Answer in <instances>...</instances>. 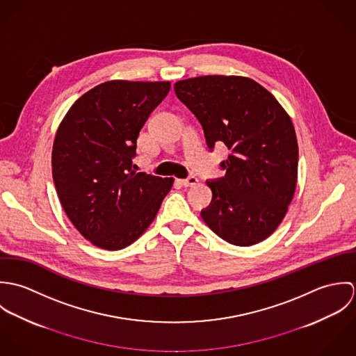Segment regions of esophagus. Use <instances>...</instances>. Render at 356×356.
<instances>
[{"label": "esophagus", "mask_w": 356, "mask_h": 356, "mask_svg": "<svg viewBox=\"0 0 356 356\" xmlns=\"http://www.w3.org/2000/svg\"><path fill=\"white\" fill-rule=\"evenodd\" d=\"M181 184L186 188H191V186H196L199 184V179L196 177H189L188 179H182Z\"/></svg>", "instance_id": "1"}]
</instances>
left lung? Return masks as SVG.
Masks as SVG:
<instances>
[{
  "mask_svg": "<svg viewBox=\"0 0 356 356\" xmlns=\"http://www.w3.org/2000/svg\"><path fill=\"white\" fill-rule=\"evenodd\" d=\"M177 97L202 123L209 149L223 143V178L207 182L205 225L222 240L250 247L266 240L288 212L298 184L299 147L291 116L254 79L204 75L175 82Z\"/></svg>",
  "mask_w": 356,
  "mask_h": 356,
  "instance_id": "8db88e82",
  "label": "left lung"
}]
</instances>
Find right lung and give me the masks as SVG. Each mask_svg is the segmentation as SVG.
<instances>
[{"label": "right lung", "instance_id": "1", "mask_svg": "<svg viewBox=\"0 0 356 356\" xmlns=\"http://www.w3.org/2000/svg\"><path fill=\"white\" fill-rule=\"evenodd\" d=\"M171 83L113 79L71 105L56 131L51 174L64 212L93 245L118 251L149 227L174 178L136 172L138 134Z\"/></svg>", "mask_w": 356, "mask_h": 356}]
</instances>
